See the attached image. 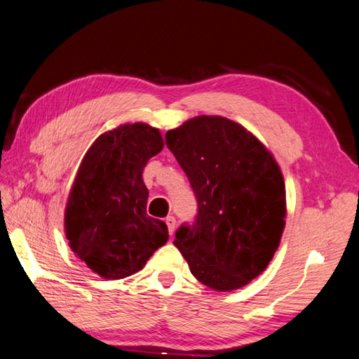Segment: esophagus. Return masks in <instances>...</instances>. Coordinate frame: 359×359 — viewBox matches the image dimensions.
<instances>
[{
	"label": "esophagus",
	"mask_w": 359,
	"mask_h": 359,
	"mask_svg": "<svg viewBox=\"0 0 359 359\" xmlns=\"http://www.w3.org/2000/svg\"><path fill=\"white\" fill-rule=\"evenodd\" d=\"M165 224L168 227V233H170V236H172L175 233V229H176V219L173 216H168L165 219Z\"/></svg>",
	"instance_id": "34e87169"
}]
</instances>
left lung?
Instances as JSON below:
<instances>
[{"instance_id": "left-lung-1", "label": "left lung", "mask_w": 359, "mask_h": 359, "mask_svg": "<svg viewBox=\"0 0 359 359\" xmlns=\"http://www.w3.org/2000/svg\"><path fill=\"white\" fill-rule=\"evenodd\" d=\"M167 147L196 192L198 215L173 244L194 278L217 292L248 285L265 271L285 227V183L269 149L224 116L187 119Z\"/></svg>"}]
</instances>
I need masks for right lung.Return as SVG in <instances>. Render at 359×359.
<instances>
[{"mask_svg": "<svg viewBox=\"0 0 359 359\" xmlns=\"http://www.w3.org/2000/svg\"><path fill=\"white\" fill-rule=\"evenodd\" d=\"M159 129L147 123L104 132L86 151L65 211L69 246L100 278L116 280L138 273L168 240L165 222L147 215L142 173L161 153Z\"/></svg>", "mask_w": 359, "mask_h": 359, "instance_id": "add662e5", "label": "right lung"}]
</instances>
